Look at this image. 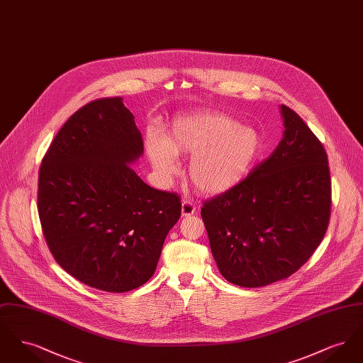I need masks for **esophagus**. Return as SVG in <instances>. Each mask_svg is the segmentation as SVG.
Masks as SVG:
<instances>
[{
    "label": "esophagus",
    "mask_w": 363,
    "mask_h": 363,
    "mask_svg": "<svg viewBox=\"0 0 363 363\" xmlns=\"http://www.w3.org/2000/svg\"><path fill=\"white\" fill-rule=\"evenodd\" d=\"M196 212V207L193 206V203L189 200H184L182 206H181V213L184 218H189Z\"/></svg>",
    "instance_id": "obj_1"
}]
</instances>
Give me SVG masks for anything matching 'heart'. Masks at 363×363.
Returning a JSON list of instances; mask_svg holds the SVG:
<instances>
[{
  "label": "heart",
  "mask_w": 363,
  "mask_h": 363,
  "mask_svg": "<svg viewBox=\"0 0 363 363\" xmlns=\"http://www.w3.org/2000/svg\"><path fill=\"white\" fill-rule=\"evenodd\" d=\"M156 173L169 181L178 173V156H191L190 181L204 194L218 196L240 185L250 173L262 140L250 126L212 111H196L177 117L170 136L150 132L145 141Z\"/></svg>",
  "instance_id": "heart-1"
}]
</instances>
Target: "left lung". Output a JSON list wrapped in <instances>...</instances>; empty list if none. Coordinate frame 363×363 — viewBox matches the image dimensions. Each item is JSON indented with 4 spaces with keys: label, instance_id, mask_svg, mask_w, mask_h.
I'll return each instance as SVG.
<instances>
[{
    "label": "left lung",
    "instance_id": "8db88e82",
    "mask_svg": "<svg viewBox=\"0 0 363 363\" xmlns=\"http://www.w3.org/2000/svg\"><path fill=\"white\" fill-rule=\"evenodd\" d=\"M284 132L275 151L234 189L204 203L212 256L225 280L262 287L293 275L328 228L327 152L309 126L281 104Z\"/></svg>",
    "mask_w": 363,
    "mask_h": 363
}]
</instances>
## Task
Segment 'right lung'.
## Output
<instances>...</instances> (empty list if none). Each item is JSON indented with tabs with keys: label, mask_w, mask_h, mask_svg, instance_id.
<instances>
[{
	"label": "right lung",
	"mask_w": 363,
	"mask_h": 363,
	"mask_svg": "<svg viewBox=\"0 0 363 363\" xmlns=\"http://www.w3.org/2000/svg\"><path fill=\"white\" fill-rule=\"evenodd\" d=\"M141 133L122 98L77 110L42 160L38 212L55 261L89 287L125 293L155 272L181 216L178 194L147 185L133 164Z\"/></svg>",
	"instance_id": "obj_1"
}]
</instances>
